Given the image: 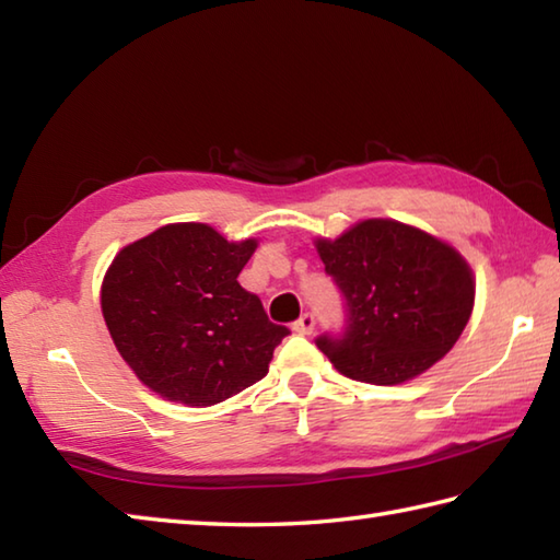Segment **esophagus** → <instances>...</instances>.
Masks as SVG:
<instances>
[{"mask_svg":"<svg viewBox=\"0 0 560 560\" xmlns=\"http://www.w3.org/2000/svg\"><path fill=\"white\" fill-rule=\"evenodd\" d=\"M293 330L299 335H311L315 330V315L313 313H303L299 320L293 323Z\"/></svg>","mask_w":560,"mask_h":560,"instance_id":"34e87169","label":"esophagus"}]
</instances>
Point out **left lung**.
<instances>
[{"instance_id":"8db88e82","label":"left lung","mask_w":560,"mask_h":560,"mask_svg":"<svg viewBox=\"0 0 560 560\" xmlns=\"http://www.w3.org/2000/svg\"><path fill=\"white\" fill-rule=\"evenodd\" d=\"M345 301L342 332L315 339L345 376L393 386L436 364L462 337L476 283L454 247L398 221H364L317 240Z\"/></svg>"}]
</instances>
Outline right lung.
Masks as SVG:
<instances>
[{
    "mask_svg": "<svg viewBox=\"0 0 560 560\" xmlns=\"http://www.w3.org/2000/svg\"><path fill=\"white\" fill-rule=\"evenodd\" d=\"M255 240L228 243L203 223L164 225L124 247L102 283L120 357L162 398L215 405L267 376L289 327L240 287Z\"/></svg>",
    "mask_w": 560,
    "mask_h": 560,
    "instance_id": "1",
    "label": "right lung"
}]
</instances>
